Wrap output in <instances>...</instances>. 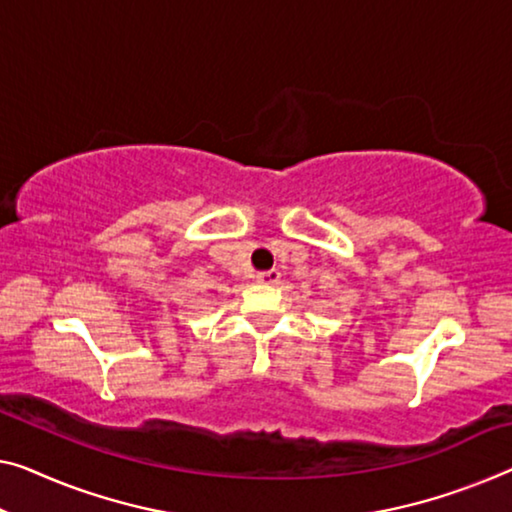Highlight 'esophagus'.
Returning <instances> with one entry per match:
<instances>
[{"mask_svg": "<svg viewBox=\"0 0 512 512\" xmlns=\"http://www.w3.org/2000/svg\"><path fill=\"white\" fill-rule=\"evenodd\" d=\"M257 280L264 282V285H278V282H280V271L278 269L262 271V273H257Z\"/></svg>", "mask_w": 512, "mask_h": 512, "instance_id": "1", "label": "esophagus"}]
</instances>
